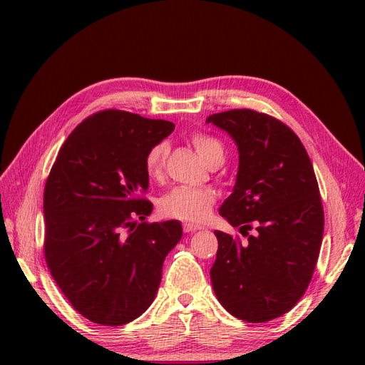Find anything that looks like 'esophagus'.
I'll list each match as a JSON object with an SVG mask.
<instances>
[{
	"mask_svg": "<svg viewBox=\"0 0 365 365\" xmlns=\"http://www.w3.org/2000/svg\"><path fill=\"white\" fill-rule=\"evenodd\" d=\"M182 228L185 233H193V231H197V230H202L201 225H196V224H190V222H184L182 224Z\"/></svg>",
	"mask_w": 365,
	"mask_h": 365,
	"instance_id": "1",
	"label": "esophagus"
}]
</instances>
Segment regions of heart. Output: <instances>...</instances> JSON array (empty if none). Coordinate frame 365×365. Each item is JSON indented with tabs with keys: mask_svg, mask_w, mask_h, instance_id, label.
I'll use <instances>...</instances> for the list:
<instances>
[{
	"mask_svg": "<svg viewBox=\"0 0 365 365\" xmlns=\"http://www.w3.org/2000/svg\"><path fill=\"white\" fill-rule=\"evenodd\" d=\"M192 145L200 153L202 161L208 165L222 164L225 158V148L219 138L196 132L192 135ZM169 155V145L165 141L152 146L146 155V170L152 178H160L164 172L165 160ZM216 195L210 189H192V187H175L168 195L163 196L160 210L164 216L189 220V222H201L210 210L213 208Z\"/></svg>",
	"mask_w": 365,
	"mask_h": 365,
	"instance_id": "b5f03b06",
	"label": "heart"
}]
</instances>
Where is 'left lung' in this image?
I'll return each instance as SVG.
<instances>
[{"mask_svg": "<svg viewBox=\"0 0 365 365\" xmlns=\"http://www.w3.org/2000/svg\"><path fill=\"white\" fill-rule=\"evenodd\" d=\"M205 121L237 146L236 184L219 215L248 236L240 242L215 231L213 289L236 318L269 322L303 297L318 260L324 212L312 163L294 130L268 114L231 109Z\"/></svg>", "mask_w": 365, "mask_h": 365, "instance_id": "1", "label": "left lung"}]
</instances>
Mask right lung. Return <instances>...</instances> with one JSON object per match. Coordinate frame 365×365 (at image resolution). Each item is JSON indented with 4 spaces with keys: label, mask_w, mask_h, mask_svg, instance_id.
Wrapping results in <instances>:
<instances>
[{
    "label": "right lung",
    "mask_w": 365,
    "mask_h": 365,
    "mask_svg": "<svg viewBox=\"0 0 365 365\" xmlns=\"http://www.w3.org/2000/svg\"><path fill=\"white\" fill-rule=\"evenodd\" d=\"M175 125L118 109L85 118L62 145L43 190L47 267L77 312L121 326L152 304L180 220L146 222V155ZM142 222L137 225L135 217Z\"/></svg>",
    "instance_id": "add662e5"
}]
</instances>
